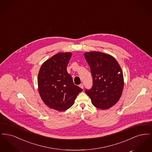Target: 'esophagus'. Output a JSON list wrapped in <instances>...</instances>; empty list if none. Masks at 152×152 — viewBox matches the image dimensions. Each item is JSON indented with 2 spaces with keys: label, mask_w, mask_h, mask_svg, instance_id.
I'll return each mask as SVG.
<instances>
[{
  "label": "esophagus",
  "mask_w": 152,
  "mask_h": 152,
  "mask_svg": "<svg viewBox=\"0 0 152 152\" xmlns=\"http://www.w3.org/2000/svg\"><path fill=\"white\" fill-rule=\"evenodd\" d=\"M80 88H81L82 89H83L84 88V84H80Z\"/></svg>",
  "instance_id": "34e87169"
}]
</instances>
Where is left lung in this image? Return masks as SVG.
I'll return each mask as SVG.
<instances>
[{
    "label": "left lung",
    "mask_w": 152,
    "mask_h": 152,
    "mask_svg": "<svg viewBox=\"0 0 152 152\" xmlns=\"http://www.w3.org/2000/svg\"><path fill=\"white\" fill-rule=\"evenodd\" d=\"M93 78V86L86 92L97 108L105 110L120 100L124 88L123 71L114 57L100 52L84 54Z\"/></svg>",
    "instance_id": "obj_1"
}]
</instances>
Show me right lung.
<instances>
[{
  "label": "right lung",
  "instance_id": "obj_1",
  "mask_svg": "<svg viewBox=\"0 0 152 152\" xmlns=\"http://www.w3.org/2000/svg\"><path fill=\"white\" fill-rule=\"evenodd\" d=\"M71 52H60L44 61L37 77L38 91L49 108L63 112L71 108L83 89L75 85L66 66Z\"/></svg>",
  "mask_w": 152,
  "mask_h": 152
}]
</instances>
